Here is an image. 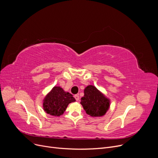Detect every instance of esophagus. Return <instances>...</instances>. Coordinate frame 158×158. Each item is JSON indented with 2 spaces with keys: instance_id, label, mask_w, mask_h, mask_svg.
I'll list each match as a JSON object with an SVG mask.
<instances>
[{
  "instance_id": "1",
  "label": "esophagus",
  "mask_w": 158,
  "mask_h": 158,
  "mask_svg": "<svg viewBox=\"0 0 158 158\" xmlns=\"http://www.w3.org/2000/svg\"><path fill=\"white\" fill-rule=\"evenodd\" d=\"M74 98L76 99V100H77V101H78V100H79V99H80V97H79V96H78V94H75V95L74 96Z\"/></svg>"
}]
</instances>
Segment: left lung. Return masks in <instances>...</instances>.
<instances>
[{
  "label": "left lung",
  "mask_w": 158,
  "mask_h": 158,
  "mask_svg": "<svg viewBox=\"0 0 158 158\" xmlns=\"http://www.w3.org/2000/svg\"><path fill=\"white\" fill-rule=\"evenodd\" d=\"M80 103L86 113L93 117L105 115L110 107V100L92 85L84 89V96Z\"/></svg>",
  "instance_id": "8db88e82"
}]
</instances>
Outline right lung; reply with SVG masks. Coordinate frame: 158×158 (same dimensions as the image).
Here are the masks:
<instances>
[{
	"label": "right lung",
	"mask_w": 158,
	"mask_h": 158,
	"mask_svg": "<svg viewBox=\"0 0 158 158\" xmlns=\"http://www.w3.org/2000/svg\"><path fill=\"white\" fill-rule=\"evenodd\" d=\"M73 96L59 86H55L44 99L43 107L46 113L55 116L63 114L70 103L75 100Z\"/></svg>",
	"instance_id": "obj_1"
}]
</instances>
